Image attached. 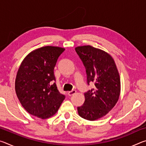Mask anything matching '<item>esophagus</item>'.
I'll return each mask as SVG.
<instances>
[{"instance_id": "obj_1", "label": "esophagus", "mask_w": 146, "mask_h": 146, "mask_svg": "<svg viewBox=\"0 0 146 146\" xmlns=\"http://www.w3.org/2000/svg\"><path fill=\"white\" fill-rule=\"evenodd\" d=\"M75 93H76V91L75 90H72V91H68V94L69 96H72V95H74V94H75Z\"/></svg>"}]
</instances>
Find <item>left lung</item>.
I'll return each mask as SVG.
<instances>
[{
	"instance_id": "obj_1",
	"label": "left lung",
	"mask_w": 146,
	"mask_h": 146,
	"mask_svg": "<svg viewBox=\"0 0 146 146\" xmlns=\"http://www.w3.org/2000/svg\"><path fill=\"white\" fill-rule=\"evenodd\" d=\"M85 66L87 82L95 87L84 93L85 101L77 108L78 115L93 121L107 115L118 102L120 93V79L111 56L102 49L88 45L75 48Z\"/></svg>"
}]
</instances>
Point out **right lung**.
<instances>
[{"label": "right lung", "instance_id": "right-lung-1", "mask_svg": "<svg viewBox=\"0 0 146 146\" xmlns=\"http://www.w3.org/2000/svg\"><path fill=\"white\" fill-rule=\"evenodd\" d=\"M65 49L44 46L32 51L20 66L15 91L20 102L29 114L42 119L57 112L65 98L55 82L54 68Z\"/></svg>", "mask_w": 146, "mask_h": 146}]
</instances>
